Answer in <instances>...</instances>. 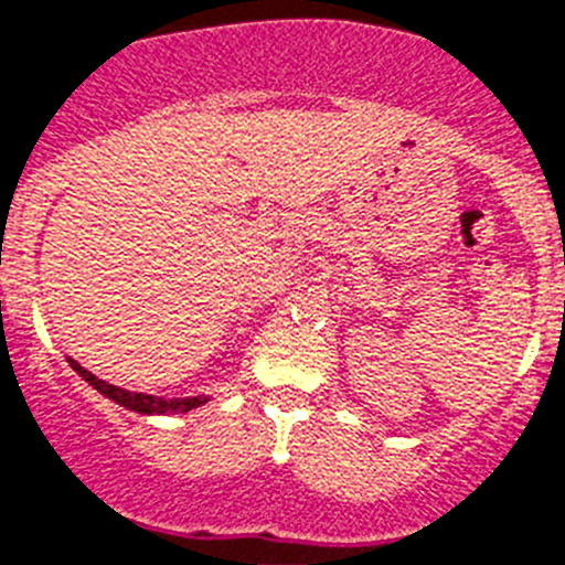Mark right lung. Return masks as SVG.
<instances>
[{"instance_id": "add662e5", "label": "right lung", "mask_w": 565, "mask_h": 565, "mask_svg": "<svg viewBox=\"0 0 565 565\" xmlns=\"http://www.w3.org/2000/svg\"><path fill=\"white\" fill-rule=\"evenodd\" d=\"M70 365H73L81 377L93 385L98 394H104L106 399H111V403H118L124 405V408L135 411V414H149V416L151 414H188V411H194L207 403V396H169V399H166V396H154V394H137V391H126V388H118V385L106 383V380H98L93 371H86L84 365H78L75 360H70Z\"/></svg>"}]
</instances>
